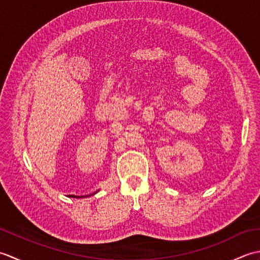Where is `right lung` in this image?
<instances>
[{
    "label": "right lung",
    "mask_w": 260,
    "mask_h": 260,
    "mask_svg": "<svg viewBox=\"0 0 260 260\" xmlns=\"http://www.w3.org/2000/svg\"><path fill=\"white\" fill-rule=\"evenodd\" d=\"M98 191H99V190H98ZM98 191H97V192H98ZM97 192H93V193H91V194H88V196H69V198H77V199H78V198H87V197H90V196L96 194Z\"/></svg>",
    "instance_id": "1"
}]
</instances>
